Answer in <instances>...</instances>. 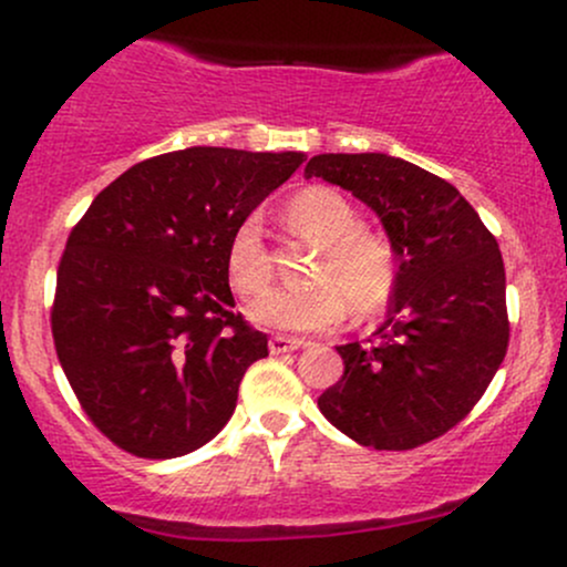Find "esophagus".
Returning a JSON list of instances; mask_svg holds the SVG:
<instances>
[{"mask_svg": "<svg viewBox=\"0 0 567 567\" xmlns=\"http://www.w3.org/2000/svg\"><path fill=\"white\" fill-rule=\"evenodd\" d=\"M303 341L301 338H290V336H271L269 338V351L271 354H282V351H296L301 349Z\"/></svg>", "mask_w": 567, "mask_h": 567, "instance_id": "obj_1", "label": "esophagus"}]
</instances>
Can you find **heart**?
I'll return each instance as SVG.
<instances>
[{
  "label": "heart",
  "instance_id": "1",
  "mask_svg": "<svg viewBox=\"0 0 567 567\" xmlns=\"http://www.w3.org/2000/svg\"><path fill=\"white\" fill-rule=\"evenodd\" d=\"M288 224L320 245L309 288L269 290L247 306V317L279 333H320L347 317H375L386 309L396 288L392 247L373 231L360 229V213L341 192L309 186L288 205ZM226 277L243 298L258 296L271 279L269 250L261 220L247 216L234 226L226 245Z\"/></svg>",
  "mask_w": 567,
  "mask_h": 567
}]
</instances>
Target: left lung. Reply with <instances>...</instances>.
<instances>
[{
    "mask_svg": "<svg viewBox=\"0 0 567 567\" xmlns=\"http://www.w3.org/2000/svg\"><path fill=\"white\" fill-rule=\"evenodd\" d=\"M306 178L362 199L400 261L386 322L365 343L338 347L341 381L322 415L375 451H410L470 415L506 347V275L496 237L458 188L386 154H320Z\"/></svg>",
    "mask_w": 567,
    "mask_h": 567,
    "instance_id": "8db88e82",
    "label": "left lung"
}]
</instances>
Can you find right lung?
<instances>
[{
    "mask_svg": "<svg viewBox=\"0 0 567 567\" xmlns=\"http://www.w3.org/2000/svg\"><path fill=\"white\" fill-rule=\"evenodd\" d=\"M301 152L192 146L133 165L69 234L50 311L87 419L138 458L210 442L269 338L231 311L226 245Z\"/></svg>",
    "mask_w": 567,
    "mask_h": 567,
    "instance_id": "1",
    "label": "right lung"
}]
</instances>
